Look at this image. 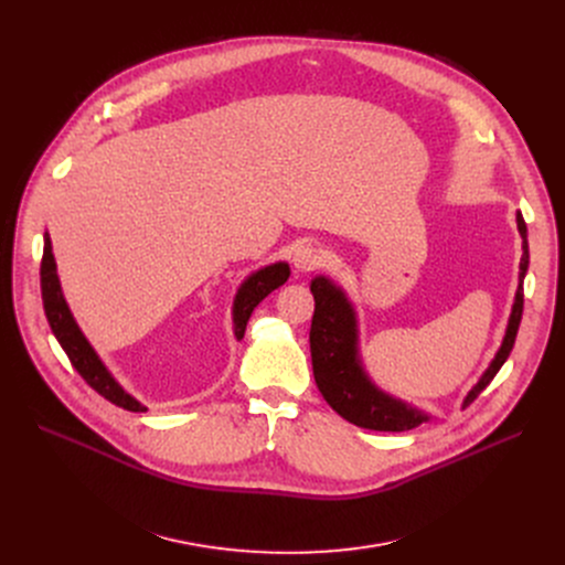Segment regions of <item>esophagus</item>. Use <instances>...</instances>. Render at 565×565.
Wrapping results in <instances>:
<instances>
[{
    "mask_svg": "<svg viewBox=\"0 0 565 565\" xmlns=\"http://www.w3.org/2000/svg\"><path fill=\"white\" fill-rule=\"evenodd\" d=\"M292 264L297 270L301 273H308V270H315L317 266H321V250L312 244H301L297 250H295V257H292Z\"/></svg>",
    "mask_w": 565,
    "mask_h": 565,
    "instance_id": "obj_1",
    "label": "esophagus"
}]
</instances>
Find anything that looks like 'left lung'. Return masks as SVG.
Listing matches in <instances>:
<instances>
[{"mask_svg":"<svg viewBox=\"0 0 565 565\" xmlns=\"http://www.w3.org/2000/svg\"><path fill=\"white\" fill-rule=\"evenodd\" d=\"M516 225L523 236V257L519 273V288L508 321V331L503 344L492 360L490 369L482 373L478 384L467 393L462 407L486 388L499 369L505 364L514 349L519 324L523 317V279L530 264L527 250V225L523 214H516ZM310 292L315 297V315L310 324V358L312 375L317 388L324 395L329 405L349 423L373 429V431H409L429 420L427 414L409 407L407 402L395 399L388 393L380 391L366 375L360 353H358V319L355 308L349 301L347 292L335 286L329 277H315L310 281Z\"/></svg>","mask_w":565,"mask_h":565,"instance_id":"8db88e82","label":"left lung"}]
</instances>
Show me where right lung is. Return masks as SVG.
<instances>
[{"instance_id": "right-lung-1", "label": "right lung", "mask_w": 565, "mask_h": 565, "mask_svg": "<svg viewBox=\"0 0 565 565\" xmlns=\"http://www.w3.org/2000/svg\"><path fill=\"white\" fill-rule=\"evenodd\" d=\"M288 277H290L288 264L279 262V264H273V266H266V268L253 273L244 284H241V288L236 290V297H234V308H232L236 340L244 338L246 324H248L253 310L257 308V303L262 299H266L275 288L284 286L288 281ZM40 284H42V301H44V312H46V319H49V327H51L55 340L60 342V347L64 349V353L68 355L73 369L85 377V382L92 388H96L103 397L114 402L116 407H122V409L136 412V414L147 412L145 405H140L136 397H131L114 380V375L107 371V366L103 364L98 353L92 349V344L87 342L83 331L77 329L75 319H73L71 310L64 301L62 288H60L49 234H44V255H42V268H40Z\"/></svg>"}]
</instances>
